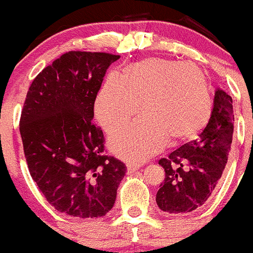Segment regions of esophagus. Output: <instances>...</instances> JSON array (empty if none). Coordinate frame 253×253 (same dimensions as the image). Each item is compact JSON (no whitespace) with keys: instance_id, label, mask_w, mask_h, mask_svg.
<instances>
[{"instance_id":"obj_1","label":"esophagus","mask_w":253,"mask_h":253,"mask_svg":"<svg viewBox=\"0 0 253 253\" xmlns=\"http://www.w3.org/2000/svg\"><path fill=\"white\" fill-rule=\"evenodd\" d=\"M139 165L137 164H127V171H128V174H132V172L137 171V170L139 169Z\"/></svg>"}]
</instances>
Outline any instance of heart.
Instances as JSON below:
<instances>
[{
	"label": "heart",
	"mask_w": 253,
	"mask_h": 253,
	"mask_svg": "<svg viewBox=\"0 0 253 253\" xmlns=\"http://www.w3.org/2000/svg\"><path fill=\"white\" fill-rule=\"evenodd\" d=\"M142 119L111 134L109 145L128 162H144L171 144L196 138L213 112L206 73L191 62L147 58L126 66L99 90L95 116L106 131L128 122L138 111Z\"/></svg>",
	"instance_id": "1"
}]
</instances>
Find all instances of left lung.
<instances>
[{"mask_svg":"<svg viewBox=\"0 0 253 253\" xmlns=\"http://www.w3.org/2000/svg\"><path fill=\"white\" fill-rule=\"evenodd\" d=\"M233 132V99L218 89L211 116L198 138L159 160L165 170V181L155 201L163 211L187 214L208 202L228 163Z\"/></svg>","mask_w":253,"mask_h":253,"instance_id":"obj_1","label":"left lung"}]
</instances>
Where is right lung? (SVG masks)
Returning a JSON list of instances; mask_svg holds the SVG:
<instances>
[{
  "label": "right lung",
  "mask_w": 253,
  "mask_h": 253,
  "mask_svg": "<svg viewBox=\"0 0 253 253\" xmlns=\"http://www.w3.org/2000/svg\"><path fill=\"white\" fill-rule=\"evenodd\" d=\"M119 55L70 51L45 67L27 93L20 136L33 180L51 206L77 218L104 216L126 167L104 154L91 122L106 70Z\"/></svg>",
  "instance_id": "add662e5"
}]
</instances>
